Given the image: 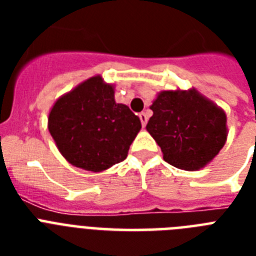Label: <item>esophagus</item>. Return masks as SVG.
<instances>
[{
    "label": "esophagus",
    "instance_id": "1",
    "mask_svg": "<svg viewBox=\"0 0 256 256\" xmlns=\"http://www.w3.org/2000/svg\"><path fill=\"white\" fill-rule=\"evenodd\" d=\"M140 124H142V126H146V124H148V112H142L140 114Z\"/></svg>",
    "mask_w": 256,
    "mask_h": 256
}]
</instances>
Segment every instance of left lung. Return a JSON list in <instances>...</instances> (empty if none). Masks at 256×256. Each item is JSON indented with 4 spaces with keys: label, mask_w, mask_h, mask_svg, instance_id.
I'll return each mask as SVG.
<instances>
[{
    "label": "left lung",
    "mask_w": 256,
    "mask_h": 256,
    "mask_svg": "<svg viewBox=\"0 0 256 256\" xmlns=\"http://www.w3.org/2000/svg\"><path fill=\"white\" fill-rule=\"evenodd\" d=\"M150 108L146 128L174 168H204L226 144V112L195 88L160 92Z\"/></svg>",
    "instance_id": "8db88e82"
}]
</instances>
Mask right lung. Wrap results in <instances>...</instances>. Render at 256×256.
<instances>
[{
	"instance_id": "right-lung-1",
	"label": "right lung",
	"mask_w": 256,
	"mask_h": 256,
	"mask_svg": "<svg viewBox=\"0 0 256 256\" xmlns=\"http://www.w3.org/2000/svg\"><path fill=\"white\" fill-rule=\"evenodd\" d=\"M48 128L69 164L100 172L126 160L142 126L126 104H116L114 86L96 76L56 100Z\"/></svg>"
}]
</instances>
